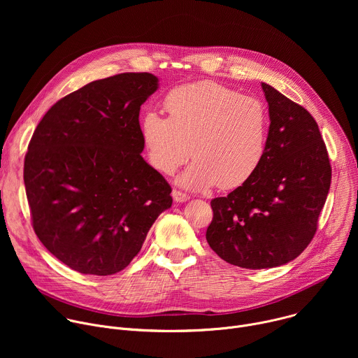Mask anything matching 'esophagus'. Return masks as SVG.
<instances>
[{
    "label": "esophagus",
    "instance_id": "1",
    "mask_svg": "<svg viewBox=\"0 0 358 358\" xmlns=\"http://www.w3.org/2000/svg\"><path fill=\"white\" fill-rule=\"evenodd\" d=\"M173 196H174V199H176L177 202H185V201L189 199V195L185 194V192H182V191H180V189H174V191H173Z\"/></svg>",
    "mask_w": 358,
    "mask_h": 358
}]
</instances>
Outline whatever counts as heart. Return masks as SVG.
Segmentation results:
<instances>
[{
	"mask_svg": "<svg viewBox=\"0 0 358 358\" xmlns=\"http://www.w3.org/2000/svg\"><path fill=\"white\" fill-rule=\"evenodd\" d=\"M164 106L169 117L147 112L141 119L147 157L157 171L173 174L194 155L180 182L202 191L217 184L224 189L241 187L259 170L271 130L261 99L215 82H196L173 89Z\"/></svg>",
	"mask_w": 358,
	"mask_h": 358,
	"instance_id": "heart-1",
	"label": "heart"
}]
</instances>
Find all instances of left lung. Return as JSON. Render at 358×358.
I'll use <instances>...</instances> for the list:
<instances>
[{
    "instance_id": "1",
    "label": "left lung",
    "mask_w": 358,
    "mask_h": 358,
    "mask_svg": "<svg viewBox=\"0 0 358 358\" xmlns=\"http://www.w3.org/2000/svg\"><path fill=\"white\" fill-rule=\"evenodd\" d=\"M271 130L255 176L211 201L207 242L225 262L245 269L285 265L308 248L326 202L331 166L313 116L262 83Z\"/></svg>"
}]
</instances>
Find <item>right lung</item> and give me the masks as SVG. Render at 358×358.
Instances as JSON below:
<instances>
[{"instance_id":"add662e5","label":"right lung","mask_w":358,"mask_h":358,"mask_svg":"<svg viewBox=\"0 0 358 358\" xmlns=\"http://www.w3.org/2000/svg\"><path fill=\"white\" fill-rule=\"evenodd\" d=\"M157 87L147 72L90 82L58 100L31 137L24 182L34 231L76 272L123 271L171 207L170 184L140 155V106Z\"/></svg>"}]
</instances>
